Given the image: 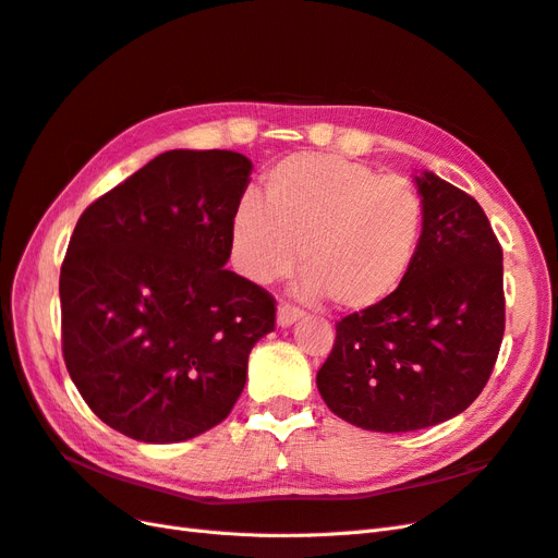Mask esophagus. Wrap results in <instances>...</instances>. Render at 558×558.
<instances>
[{
	"instance_id": "obj_1",
	"label": "esophagus",
	"mask_w": 558,
	"mask_h": 558,
	"mask_svg": "<svg viewBox=\"0 0 558 558\" xmlns=\"http://www.w3.org/2000/svg\"><path fill=\"white\" fill-rule=\"evenodd\" d=\"M299 317H301V311L296 306L288 304V301H280V306H278V325L280 327H290L292 323L299 320Z\"/></svg>"
}]
</instances>
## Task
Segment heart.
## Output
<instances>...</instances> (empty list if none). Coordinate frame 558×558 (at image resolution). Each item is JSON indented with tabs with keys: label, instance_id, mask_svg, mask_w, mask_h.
Masks as SVG:
<instances>
[{
	"label": "heart",
	"instance_id": "b5f03b06",
	"mask_svg": "<svg viewBox=\"0 0 558 558\" xmlns=\"http://www.w3.org/2000/svg\"><path fill=\"white\" fill-rule=\"evenodd\" d=\"M423 231L425 201L411 180L341 156L292 154L264 174L262 203H238L231 250L243 276L268 282L288 276L304 246V294L367 311L402 288Z\"/></svg>",
	"mask_w": 558,
	"mask_h": 558
}]
</instances>
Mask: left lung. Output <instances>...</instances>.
Returning <instances> with one entry per match:
<instances>
[{
  "label": "left lung",
  "instance_id": "left-lung-1",
  "mask_svg": "<svg viewBox=\"0 0 558 558\" xmlns=\"http://www.w3.org/2000/svg\"><path fill=\"white\" fill-rule=\"evenodd\" d=\"M425 231L411 274L384 304L350 313L317 372L339 418L409 433L465 411L496 367L505 333L502 247L465 191L416 178Z\"/></svg>",
  "mask_w": 558,
  "mask_h": 558
}]
</instances>
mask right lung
<instances>
[{"mask_svg":"<svg viewBox=\"0 0 558 558\" xmlns=\"http://www.w3.org/2000/svg\"><path fill=\"white\" fill-rule=\"evenodd\" d=\"M252 163L235 151L158 154L78 217L60 268L62 357L90 411L149 444L225 421L276 299L227 270Z\"/></svg>","mask_w":558,"mask_h":558,"instance_id":"add662e5","label":"right lung"}]
</instances>
